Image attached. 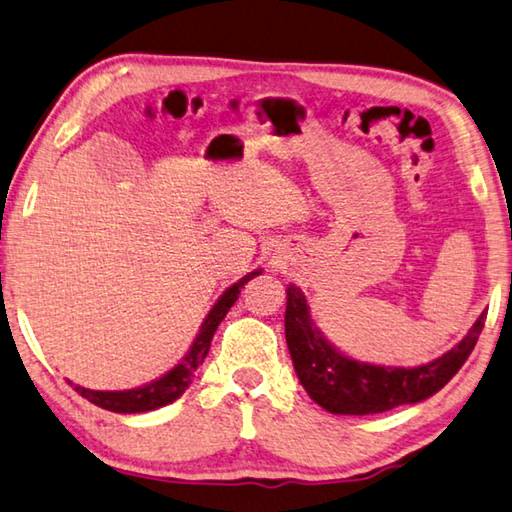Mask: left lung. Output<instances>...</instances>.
<instances>
[{
    "label": "left lung",
    "instance_id": "left-lung-1",
    "mask_svg": "<svg viewBox=\"0 0 512 512\" xmlns=\"http://www.w3.org/2000/svg\"><path fill=\"white\" fill-rule=\"evenodd\" d=\"M285 294H288L285 339H288L294 371L308 396L337 416L382 414L393 407L414 405L434 396L468 360L488 315L481 312L470 333L438 360L414 369H391V366L355 362L339 353L312 326L308 303L301 290L288 285Z\"/></svg>",
    "mask_w": 512,
    "mask_h": 512
}]
</instances>
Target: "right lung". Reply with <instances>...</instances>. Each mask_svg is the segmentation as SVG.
<instances>
[{
  "mask_svg": "<svg viewBox=\"0 0 512 512\" xmlns=\"http://www.w3.org/2000/svg\"><path fill=\"white\" fill-rule=\"evenodd\" d=\"M258 274H261V270L242 276L238 283H233L231 288L222 294L218 303L211 308L209 317L204 319V324L200 328V333H197V337H195L191 351H188L184 360L179 362L173 371H168L164 378L150 382V384H146V387L130 389V391H92V389L78 387V384H74V389L89 402H94L96 407L107 409V411H116V414H141V411L159 409V407L168 405V402L177 400L188 389V384L193 382L197 366L204 362L206 353H209L215 328L220 326V321L227 317L229 308L236 303L242 285H245L249 279H254V276H258Z\"/></svg>",
  "mask_w": 512,
  "mask_h": 512,
  "instance_id": "add662e5",
  "label": "right lung"
}]
</instances>
